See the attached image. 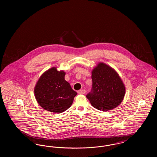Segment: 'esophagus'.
I'll return each mask as SVG.
<instances>
[{"mask_svg": "<svg viewBox=\"0 0 157 157\" xmlns=\"http://www.w3.org/2000/svg\"><path fill=\"white\" fill-rule=\"evenodd\" d=\"M85 92H86V90H79L78 91V93L79 94H85Z\"/></svg>", "mask_w": 157, "mask_h": 157, "instance_id": "1", "label": "esophagus"}]
</instances>
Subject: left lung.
<instances>
[{"mask_svg": "<svg viewBox=\"0 0 157 157\" xmlns=\"http://www.w3.org/2000/svg\"><path fill=\"white\" fill-rule=\"evenodd\" d=\"M92 86L86 98L96 109L102 111L118 106L123 100L125 86L112 67L99 63L92 72Z\"/></svg>", "mask_w": 157, "mask_h": 157, "instance_id": "obj_1", "label": "left lung"}]
</instances>
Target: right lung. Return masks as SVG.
<instances>
[{
  "label": "right lung",
  "instance_id": "right-lung-1",
  "mask_svg": "<svg viewBox=\"0 0 157 157\" xmlns=\"http://www.w3.org/2000/svg\"><path fill=\"white\" fill-rule=\"evenodd\" d=\"M65 75L63 71H58L53 67L40 77L34 92L38 104L44 109L59 113L72 104L77 93L65 81Z\"/></svg>",
  "mask_w": 157,
  "mask_h": 157
}]
</instances>
